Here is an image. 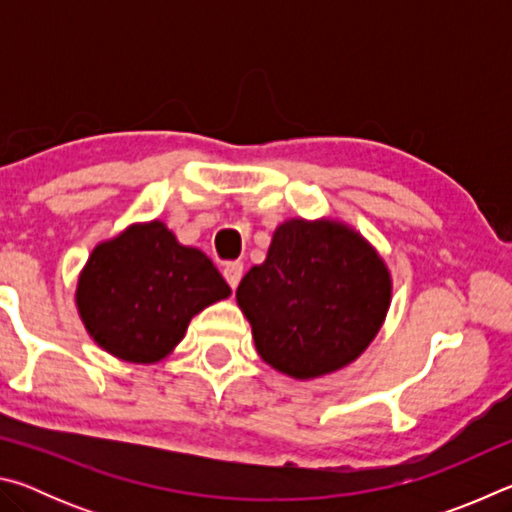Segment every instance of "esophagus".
Masks as SVG:
<instances>
[{
    "mask_svg": "<svg viewBox=\"0 0 512 512\" xmlns=\"http://www.w3.org/2000/svg\"><path fill=\"white\" fill-rule=\"evenodd\" d=\"M241 275H244V264H241V262H228L223 266V277L232 289H237Z\"/></svg>",
    "mask_w": 512,
    "mask_h": 512,
    "instance_id": "esophagus-1",
    "label": "esophagus"
}]
</instances>
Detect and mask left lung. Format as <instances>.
Here are the masks:
<instances>
[{
	"label": "left lung",
	"instance_id": "obj_1",
	"mask_svg": "<svg viewBox=\"0 0 512 512\" xmlns=\"http://www.w3.org/2000/svg\"><path fill=\"white\" fill-rule=\"evenodd\" d=\"M384 259L350 225L291 219L277 225L264 264L244 275L237 305L268 366L314 379L348 366L391 307Z\"/></svg>",
	"mask_w": 512,
	"mask_h": 512
}]
</instances>
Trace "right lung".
<instances>
[{
	"label": "right lung",
	"mask_w": 512,
	"mask_h": 512,
	"mask_svg": "<svg viewBox=\"0 0 512 512\" xmlns=\"http://www.w3.org/2000/svg\"><path fill=\"white\" fill-rule=\"evenodd\" d=\"M228 296L210 257L178 244L162 221H149L92 250L76 307L94 343L112 357L158 363L183 341L198 311Z\"/></svg>",
	"instance_id": "right-lung-1"
}]
</instances>
